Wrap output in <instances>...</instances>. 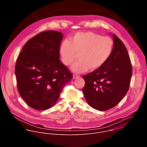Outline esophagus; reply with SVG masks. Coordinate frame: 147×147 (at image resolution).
Instances as JSON below:
<instances>
[{"label":"esophagus","instance_id":"34e87169","mask_svg":"<svg viewBox=\"0 0 147 147\" xmlns=\"http://www.w3.org/2000/svg\"><path fill=\"white\" fill-rule=\"evenodd\" d=\"M79 77H80V75H77V74H74V75H73V78H74V79H76V78H79Z\"/></svg>","mask_w":147,"mask_h":147}]
</instances>
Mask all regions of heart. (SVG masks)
<instances>
[{
	"mask_svg": "<svg viewBox=\"0 0 147 147\" xmlns=\"http://www.w3.org/2000/svg\"><path fill=\"white\" fill-rule=\"evenodd\" d=\"M114 47L113 40L92 32H78L69 40L62 42L59 54L62 62L68 66L79 53V59L71 66V70L82 73L101 68L109 59Z\"/></svg>",
	"mask_w": 147,
	"mask_h": 147,
	"instance_id": "heart-1",
	"label": "heart"
}]
</instances>
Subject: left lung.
<instances>
[{
	"label": "left lung",
	"mask_w": 147,
	"mask_h": 147,
	"mask_svg": "<svg viewBox=\"0 0 147 147\" xmlns=\"http://www.w3.org/2000/svg\"><path fill=\"white\" fill-rule=\"evenodd\" d=\"M114 47L111 56L101 68L83 76V89L88 104L93 108L105 111L123 98L128 90L132 69L125 45L113 34Z\"/></svg>",
	"instance_id": "obj_1"
}]
</instances>
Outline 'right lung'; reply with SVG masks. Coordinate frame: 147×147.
Segmentation results:
<instances>
[{"label":"right lung","instance_id":"right-lung-1","mask_svg":"<svg viewBox=\"0 0 147 147\" xmlns=\"http://www.w3.org/2000/svg\"><path fill=\"white\" fill-rule=\"evenodd\" d=\"M62 33L42 32L28 40L15 65L18 90L32 108L45 110L57 102L72 74L59 60Z\"/></svg>","mask_w":147,"mask_h":147}]
</instances>
